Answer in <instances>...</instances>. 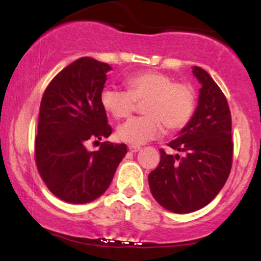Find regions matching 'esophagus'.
I'll return each mask as SVG.
<instances>
[{"label":"esophagus","mask_w":261,"mask_h":261,"mask_svg":"<svg viewBox=\"0 0 261 261\" xmlns=\"http://www.w3.org/2000/svg\"><path fill=\"white\" fill-rule=\"evenodd\" d=\"M128 149H130V152H133V153H136V152L140 151L141 147H140V146H133V145H130V146H128Z\"/></svg>","instance_id":"obj_1"}]
</instances>
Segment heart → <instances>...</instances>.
Segmentation results:
<instances>
[{"mask_svg": "<svg viewBox=\"0 0 261 261\" xmlns=\"http://www.w3.org/2000/svg\"><path fill=\"white\" fill-rule=\"evenodd\" d=\"M127 92L104 88L100 104L115 119H125L136 110V101L142 103L146 114L119 126L118 139L133 146H141L157 139L167 130H180L190 121L195 110V92L187 83L174 82L168 74L147 71L128 77L125 82Z\"/></svg>", "mask_w": 261, "mask_h": 261, "instance_id": "b5f03b06", "label": "heart"}]
</instances>
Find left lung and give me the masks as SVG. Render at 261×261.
Returning a JSON list of instances; mask_svg holds the SVG:
<instances>
[{
	"mask_svg": "<svg viewBox=\"0 0 261 261\" xmlns=\"http://www.w3.org/2000/svg\"><path fill=\"white\" fill-rule=\"evenodd\" d=\"M201 88L195 113L168 146L184 155L161 149V162L148 175L155 201L174 214L208 205L228 178L233 158L232 119L226 97L212 77L194 66Z\"/></svg>",
	"mask_w": 261,
	"mask_h": 261,
	"instance_id": "8db88e82",
	"label": "left lung"
}]
</instances>
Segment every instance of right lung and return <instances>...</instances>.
Returning <instances> with one entry per match:
<instances>
[{
  "mask_svg": "<svg viewBox=\"0 0 261 261\" xmlns=\"http://www.w3.org/2000/svg\"><path fill=\"white\" fill-rule=\"evenodd\" d=\"M108 64L81 58L65 67L45 89L39 112L35 162L47 189L59 199L87 203L109 188L115 170L126 154L125 143L103 142L88 151L89 141L110 136L100 93Z\"/></svg>",
  "mask_w": 261,
  "mask_h": 261,
  "instance_id": "add662e5",
  "label": "right lung"
}]
</instances>
